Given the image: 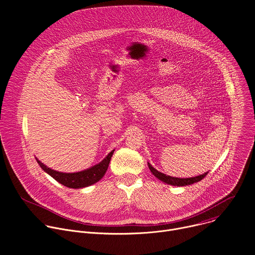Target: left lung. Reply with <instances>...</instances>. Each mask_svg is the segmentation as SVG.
Returning <instances> with one entry per match:
<instances>
[{"label": "left lung", "mask_w": 255, "mask_h": 255, "mask_svg": "<svg viewBox=\"0 0 255 255\" xmlns=\"http://www.w3.org/2000/svg\"><path fill=\"white\" fill-rule=\"evenodd\" d=\"M148 167L150 169V171L154 174V176H156L158 179L162 180L163 183L165 184H168V185H171V186H177V187H184V186H189V185H192V184H195V183H198V181H200L201 179H203L207 174H208V171L203 173V174H200L198 176H195V177H190V178H179V177H173V176H169V175H166L158 170H156L149 162H148Z\"/></svg>", "instance_id": "left-lung-1"}]
</instances>
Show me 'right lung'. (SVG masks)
Returning a JSON list of instances; mask_svg holds the SVG:
<instances>
[{"label":"right lung","mask_w":255,"mask_h":255,"mask_svg":"<svg viewBox=\"0 0 255 255\" xmlns=\"http://www.w3.org/2000/svg\"><path fill=\"white\" fill-rule=\"evenodd\" d=\"M113 153H114V150H112L110 153H109L99 164H96L91 168H88L80 172H72V173H64V172L56 171L54 169L47 167L38 159L36 160H37L40 167L49 175H51L55 180H57L59 184L70 189H81V188H86L93 184H96L97 181H99L105 175Z\"/></svg>","instance_id":"obj_1"}]
</instances>
